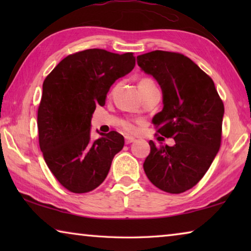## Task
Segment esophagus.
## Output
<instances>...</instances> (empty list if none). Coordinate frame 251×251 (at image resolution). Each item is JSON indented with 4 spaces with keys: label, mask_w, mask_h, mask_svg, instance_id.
I'll return each instance as SVG.
<instances>
[{
    "label": "esophagus",
    "mask_w": 251,
    "mask_h": 251,
    "mask_svg": "<svg viewBox=\"0 0 251 251\" xmlns=\"http://www.w3.org/2000/svg\"><path fill=\"white\" fill-rule=\"evenodd\" d=\"M133 142H135V138L134 137H131V136H125V143L126 144H130V143H133Z\"/></svg>",
    "instance_id": "1"
}]
</instances>
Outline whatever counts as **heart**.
Here are the masks:
<instances>
[{
    "mask_svg": "<svg viewBox=\"0 0 251 251\" xmlns=\"http://www.w3.org/2000/svg\"><path fill=\"white\" fill-rule=\"evenodd\" d=\"M151 85H155V83L152 82V80L151 78H143L141 82H139V86H151ZM122 127L124 128L125 130L127 131H130V133H133V131H135V125L133 124L131 122H124L122 124Z\"/></svg>",
    "mask_w": 251,
    "mask_h": 251,
    "instance_id": "1",
    "label": "heart"
}]
</instances>
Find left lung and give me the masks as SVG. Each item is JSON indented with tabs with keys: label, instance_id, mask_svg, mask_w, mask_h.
Returning <instances> with one entry per match:
<instances>
[{
	"label": "left lung",
	"instance_id": "1",
	"mask_svg": "<svg viewBox=\"0 0 251 251\" xmlns=\"http://www.w3.org/2000/svg\"><path fill=\"white\" fill-rule=\"evenodd\" d=\"M163 91L164 108L152 118L157 133L175 139L174 146H156L144 171L157 188L180 194L193 188L209 169L222 144L224 103L214 80L180 53L152 50L137 56Z\"/></svg>",
	"mask_w": 251,
	"mask_h": 251
}]
</instances>
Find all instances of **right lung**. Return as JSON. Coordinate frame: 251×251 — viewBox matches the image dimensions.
<instances>
[{
	"instance_id": "obj_1",
	"label": "right lung",
	"mask_w": 251,
	"mask_h": 251,
	"mask_svg": "<svg viewBox=\"0 0 251 251\" xmlns=\"http://www.w3.org/2000/svg\"><path fill=\"white\" fill-rule=\"evenodd\" d=\"M134 66L133 53L90 49L62 59L44 79L37 109L40 148L50 171L70 192L97 188L124 146L115 130L91 141V120L96 105H105L110 86Z\"/></svg>"
}]
</instances>
